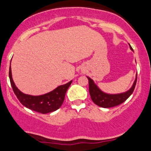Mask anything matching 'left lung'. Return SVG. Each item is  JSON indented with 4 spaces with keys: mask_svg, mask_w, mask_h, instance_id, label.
<instances>
[{
    "mask_svg": "<svg viewBox=\"0 0 151 151\" xmlns=\"http://www.w3.org/2000/svg\"><path fill=\"white\" fill-rule=\"evenodd\" d=\"M130 49L133 51V49L130 46ZM89 83V93L91 99L98 106L103 108H109L122 104L132 94L135 88V85L137 80V74L136 76L134 84L132 88L126 92L118 94H109L103 92L99 88V87L94 83L93 80L88 77Z\"/></svg>",
    "mask_w": 151,
    "mask_h": 151,
    "instance_id": "1",
    "label": "left lung"
}]
</instances>
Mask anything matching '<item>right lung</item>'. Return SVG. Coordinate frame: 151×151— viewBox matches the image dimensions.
Instances as JSON below:
<instances>
[{"label": "right lung", "instance_id": "1", "mask_svg": "<svg viewBox=\"0 0 151 151\" xmlns=\"http://www.w3.org/2000/svg\"><path fill=\"white\" fill-rule=\"evenodd\" d=\"M9 79L14 93L21 104L31 110L42 114L54 112L61 106L64 101L67 90L72 83L71 80L66 84L60 85L53 91L43 95L31 96L23 93L17 88L12 79L11 63L9 67Z\"/></svg>", "mask_w": 151, "mask_h": 151}]
</instances>
